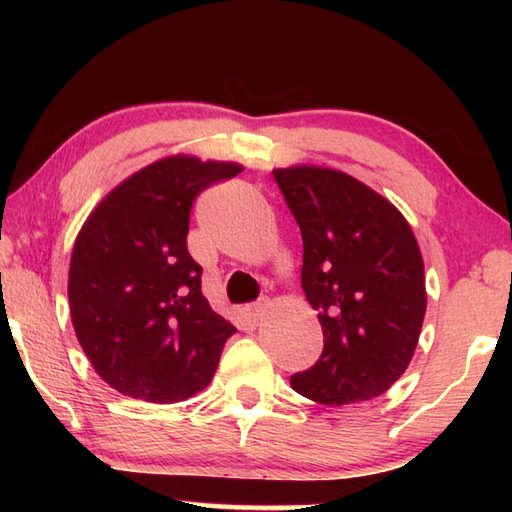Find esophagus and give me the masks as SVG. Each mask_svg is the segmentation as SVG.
Instances as JSON below:
<instances>
[{
  "instance_id": "obj_1",
  "label": "esophagus",
  "mask_w": 512,
  "mask_h": 512,
  "mask_svg": "<svg viewBox=\"0 0 512 512\" xmlns=\"http://www.w3.org/2000/svg\"><path fill=\"white\" fill-rule=\"evenodd\" d=\"M266 308H268V301H259V303H253V306L248 308V312H250V317L259 321L266 314Z\"/></svg>"
}]
</instances>
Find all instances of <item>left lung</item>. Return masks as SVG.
<instances>
[{
	"instance_id": "obj_1",
	"label": "left lung",
	"mask_w": 512,
	"mask_h": 512,
	"mask_svg": "<svg viewBox=\"0 0 512 512\" xmlns=\"http://www.w3.org/2000/svg\"><path fill=\"white\" fill-rule=\"evenodd\" d=\"M273 173L301 228V286L323 330L319 361L290 376L292 389L334 407L385 394L409 367L427 312L416 235L394 204L339 169Z\"/></svg>"
}]
</instances>
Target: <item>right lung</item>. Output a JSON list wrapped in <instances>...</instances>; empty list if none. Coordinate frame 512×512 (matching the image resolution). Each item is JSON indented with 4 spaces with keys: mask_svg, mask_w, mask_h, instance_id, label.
Wrapping results in <instances>:
<instances>
[{
    "mask_svg": "<svg viewBox=\"0 0 512 512\" xmlns=\"http://www.w3.org/2000/svg\"><path fill=\"white\" fill-rule=\"evenodd\" d=\"M239 171L237 162L160 158L83 222L68 273L70 317L96 374L118 394L169 405L211 383L235 325L202 295L189 215L195 195Z\"/></svg>",
    "mask_w": 512,
    "mask_h": 512,
    "instance_id": "obj_1",
    "label": "right lung"
}]
</instances>
